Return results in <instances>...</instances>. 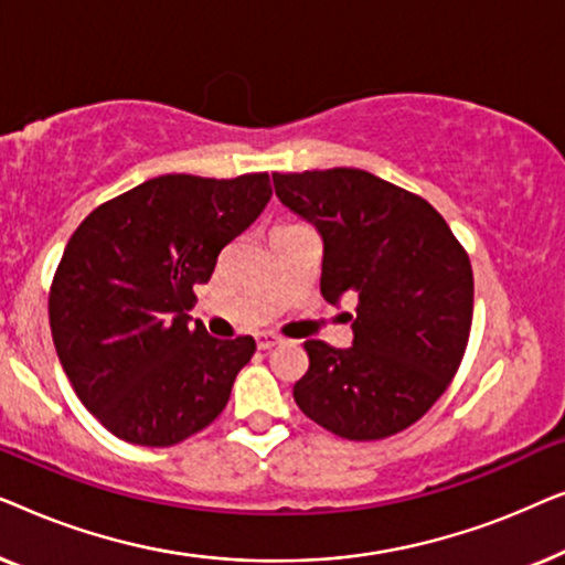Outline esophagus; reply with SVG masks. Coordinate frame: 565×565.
Here are the masks:
<instances>
[{
	"mask_svg": "<svg viewBox=\"0 0 565 565\" xmlns=\"http://www.w3.org/2000/svg\"><path fill=\"white\" fill-rule=\"evenodd\" d=\"M280 342H282V339L275 337V334H269V331H259V334H257V347H259V350H273V347H277Z\"/></svg>",
	"mask_w": 565,
	"mask_h": 565,
	"instance_id": "esophagus-1",
	"label": "esophagus"
}]
</instances>
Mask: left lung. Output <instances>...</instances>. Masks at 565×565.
Masks as SVG:
<instances>
[{
  "label": "left lung",
  "mask_w": 565,
  "mask_h": 565,
  "mask_svg": "<svg viewBox=\"0 0 565 565\" xmlns=\"http://www.w3.org/2000/svg\"><path fill=\"white\" fill-rule=\"evenodd\" d=\"M275 192L323 238L321 296L354 298L352 347L308 339L292 398L331 435H398L458 373L473 323V267L422 195L365 169L273 172Z\"/></svg>",
  "instance_id": "left-lung-1"
}]
</instances>
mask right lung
<instances>
[{
	"label": "right lung",
	"mask_w": 565,
	"mask_h": 565,
	"mask_svg": "<svg viewBox=\"0 0 565 565\" xmlns=\"http://www.w3.org/2000/svg\"><path fill=\"white\" fill-rule=\"evenodd\" d=\"M269 195L267 172L161 174L97 205L68 238L49 292L53 344L76 396L118 439L172 447L226 408L257 344L190 329L192 288Z\"/></svg>",
	"instance_id": "obj_1"
}]
</instances>
